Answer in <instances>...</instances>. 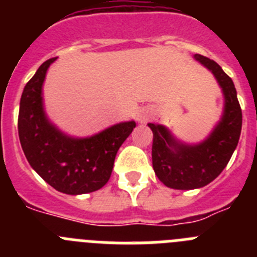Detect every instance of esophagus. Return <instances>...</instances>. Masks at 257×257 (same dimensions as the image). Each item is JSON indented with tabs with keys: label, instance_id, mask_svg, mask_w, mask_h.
I'll use <instances>...</instances> for the list:
<instances>
[{
	"label": "esophagus",
	"instance_id": "obj_1",
	"mask_svg": "<svg viewBox=\"0 0 257 257\" xmlns=\"http://www.w3.org/2000/svg\"><path fill=\"white\" fill-rule=\"evenodd\" d=\"M151 117H152V112L147 108L142 109V110L138 113V121H139L140 123H145V122H148L149 119H151Z\"/></svg>",
	"mask_w": 257,
	"mask_h": 257
}]
</instances>
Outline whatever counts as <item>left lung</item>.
I'll return each mask as SVG.
<instances>
[{
    "label": "left lung",
    "instance_id": "left-lung-1",
    "mask_svg": "<svg viewBox=\"0 0 257 257\" xmlns=\"http://www.w3.org/2000/svg\"><path fill=\"white\" fill-rule=\"evenodd\" d=\"M207 68L224 95V109L217 124L203 142L188 144L175 138L163 124L148 123L153 133L152 162L157 178L166 187L179 190L202 188L221 174L235 151L242 130V110L230 77L217 63L194 55Z\"/></svg>",
    "mask_w": 257,
    "mask_h": 257
}]
</instances>
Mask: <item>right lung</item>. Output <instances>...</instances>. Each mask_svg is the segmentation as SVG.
Returning a JSON list of instances; mask_svg holds the SVG:
<instances>
[{"label":"right lung","mask_w":257,"mask_h":257,"mask_svg":"<svg viewBox=\"0 0 257 257\" xmlns=\"http://www.w3.org/2000/svg\"><path fill=\"white\" fill-rule=\"evenodd\" d=\"M55 60L45 61L23 90L18 131L32 169L58 192L78 196L108 183L115 154L136 123L119 122L87 138L59 130L45 112L42 96L47 69Z\"/></svg>","instance_id":"1"}]
</instances>
